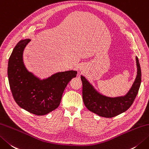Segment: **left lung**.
Listing matches in <instances>:
<instances>
[{"label": "left lung", "instance_id": "obj_1", "mask_svg": "<svg viewBox=\"0 0 149 149\" xmlns=\"http://www.w3.org/2000/svg\"><path fill=\"white\" fill-rule=\"evenodd\" d=\"M138 73L132 88L126 95L118 97H108L95 91L83 76L81 79L83 83V100L84 104L90 111L104 118H113L126 111L132 105L138 94L141 80V72L138 58L136 57Z\"/></svg>", "mask_w": 149, "mask_h": 149}]
</instances>
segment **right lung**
Wrapping results in <instances>:
<instances>
[{
    "instance_id": "right-lung-1",
    "label": "right lung",
    "mask_w": 149,
    "mask_h": 149,
    "mask_svg": "<svg viewBox=\"0 0 149 149\" xmlns=\"http://www.w3.org/2000/svg\"><path fill=\"white\" fill-rule=\"evenodd\" d=\"M30 39L17 44L8 61V76L13 99L19 107L35 115L42 116L59 106L64 90L77 72H59L39 80L27 71L22 61L23 50Z\"/></svg>"
}]
</instances>
